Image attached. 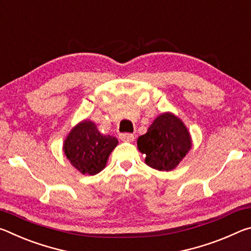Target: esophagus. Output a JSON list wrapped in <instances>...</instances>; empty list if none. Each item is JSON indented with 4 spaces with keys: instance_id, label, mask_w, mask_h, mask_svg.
Masks as SVG:
<instances>
[{
    "instance_id": "obj_1",
    "label": "esophagus",
    "mask_w": 251,
    "mask_h": 251,
    "mask_svg": "<svg viewBox=\"0 0 251 251\" xmlns=\"http://www.w3.org/2000/svg\"><path fill=\"white\" fill-rule=\"evenodd\" d=\"M120 139L123 142H133L135 137H134L133 134H121Z\"/></svg>"
}]
</instances>
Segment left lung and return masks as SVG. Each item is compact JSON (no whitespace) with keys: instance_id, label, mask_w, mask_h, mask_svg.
Segmentation results:
<instances>
[{"instance_id":"obj_1","label":"left lung","mask_w":251,"mask_h":251,"mask_svg":"<svg viewBox=\"0 0 251 251\" xmlns=\"http://www.w3.org/2000/svg\"><path fill=\"white\" fill-rule=\"evenodd\" d=\"M192 136L179 117L171 112L157 116L147 133L137 139L148 166L160 172L175 169L192 148Z\"/></svg>"}]
</instances>
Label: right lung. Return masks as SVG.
Wrapping results in <instances>:
<instances>
[{"mask_svg":"<svg viewBox=\"0 0 251 251\" xmlns=\"http://www.w3.org/2000/svg\"><path fill=\"white\" fill-rule=\"evenodd\" d=\"M118 141L100 133L95 123L84 120L76 124L63 143V151L72 166L83 175H96L106 167Z\"/></svg>","mask_w":251,"mask_h":251,"instance_id":"right-lung-1","label":"right lung"}]
</instances>
